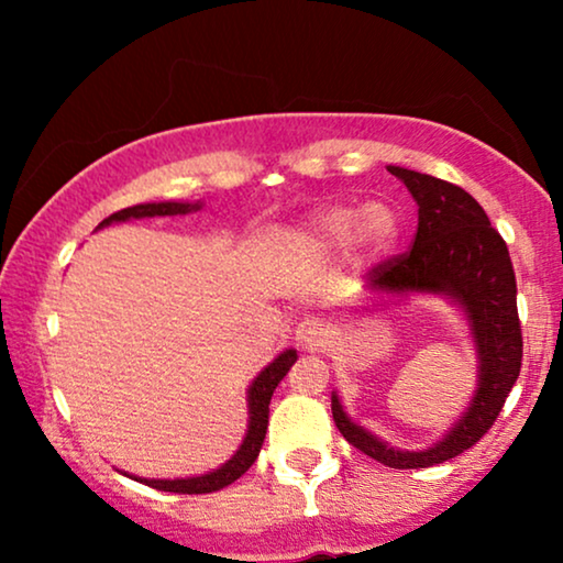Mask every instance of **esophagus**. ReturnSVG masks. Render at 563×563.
Here are the masks:
<instances>
[{
	"label": "esophagus",
	"mask_w": 563,
	"mask_h": 563,
	"mask_svg": "<svg viewBox=\"0 0 563 563\" xmlns=\"http://www.w3.org/2000/svg\"><path fill=\"white\" fill-rule=\"evenodd\" d=\"M330 338H333V330L320 318H305L297 325V343L307 351H322L330 343Z\"/></svg>",
	"instance_id": "1"
}]
</instances>
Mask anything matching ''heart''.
<instances>
[{"instance_id":"heart-1","label":"heart","mask_w":563,"mask_h":563,"mask_svg":"<svg viewBox=\"0 0 563 563\" xmlns=\"http://www.w3.org/2000/svg\"><path fill=\"white\" fill-rule=\"evenodd\" d=\"M399 220L391 207L374 202L335 205L314 214L307 225V243L318 251H338L351 241L364 243L368 251H384L397 241Z\"/></svg>"}]
</instances>
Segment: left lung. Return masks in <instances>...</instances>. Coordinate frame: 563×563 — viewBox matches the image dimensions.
Listing matches in <instances>:
<instances>
[{"label": "left lung", "instance_id": "obj_1", "mask_svg": "<svg viewBox=\"0 0 563 563\" xmlns=\"http://www.w3.org/2000/svg\"><path fill=\"white\" fill-rule=\"evenodd\" d=\"M387 168L418 202V233L410 251L382 261L368 272L366 289L391 297L443 295L456 302L472 330L479 379L461 420L426 451H402L379 441L345 415L335 391L333 420L353 449L379 464L426 468L472 449L495 426L518 382L522 361L518 284L507 243L468 191L430 174L402 166Z\"/></svg>", "mask_w": 563, "mask_h": 563}]
</instances>
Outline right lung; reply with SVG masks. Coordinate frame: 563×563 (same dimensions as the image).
I'll list each match as a JSON object with an SVG mask.
<instances>
[{"label": "right lung", "mask_w": 563, "mask_h": 563, "mask_svg": "<svg viewBox=\"0 0 563 563\" xmlns=\"http://www.w3.org/2000/svg\"><path fill=\"white\" fill-rule=\"evenodd\" d=\"M199 202H148V205H135L125 207V210L110 214L99 222V228L110 225V222H125V220H141V218H166V214H187L197 212ZM297 361V351L287 349L279 353L272 364H268L264 372H261L253 384L249 387V430H245V438L241 449L235 451V456L225 461L214 472H207L202 476H187V479H143V476H130V479L148 484L153 489L161 492H176V495H207V492H218L228 484L249 472L253 461L258 459L261 445H264L266 428H268V402H272L274 389L279 387V382L287 376L291 364Z\"/></svg>", "instance_id": "obj_1"}]
</instances>
